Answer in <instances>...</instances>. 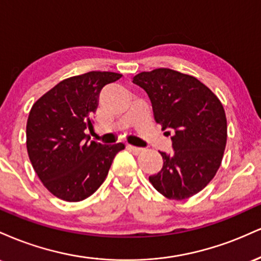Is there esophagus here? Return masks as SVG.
<instances>
[{"label": "esophagus", "mask_w": 261, "mask_h": 261, "mask_svg": "<svg viewBox=\"0 0 261 261\" xmlns=\"http://www.w3.org/2000/svg\"><path fill=\"white\" fill-rule=\"evenodd\" d=\"M127 148L130 149V152H133L134 154H140L141 152L143 151L142 148H140V147H135V146H131V145H128V146H127Z\"/></svg>", "instance_id": "esophagus-1"}]
</instances>
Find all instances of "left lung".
Segmentation results:
<instances>
[{
    "label": "left lung",
    "mask_w": 261,
    "mask_h": 261,
    "mask_svg": "<svg viewBox=\"0 0 261 261\" xmlns=\"http://www.w3.org/2000/svg\"><path fill=\"white\" fill-rule=\"evenodd\" d=\"M148 94L155 122L173 134L163 167L149 176L155 190L170 200H184L201 191L216 175L227 142V119L214 92L190 74L155 68L133 79Z\"/></svg>",
    "instance_id": "8db88e82"
}]
</instances>
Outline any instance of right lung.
<instances>
[{
  "label": "right lung",
  "instance_id": "1",
  "mask_svg": "<svg viewBox=\"0 0 261 261\" xmlns=\"http://www.w3.org/2000/svg\"><path fill=\"white\" fill-rule=\"evenodd\" d=\"M122 74L91 71L58 83L33 104L27 121V151L44 187L65 201H82L106 180L124 143L91 141L100 91Z\"/></svg>",
  "mask_w": 261,
  "mask_h": 261
}]
</instances>
